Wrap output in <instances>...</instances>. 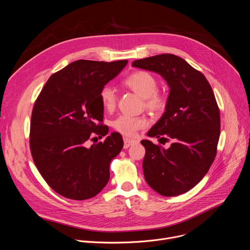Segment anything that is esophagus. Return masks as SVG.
<instances>
[{"instance_id": "esophagus-1", "label": "esophagus", "mask_w": 250, "mask_h": 250, "mask_svg": "<svg viewBox=\"0 0 250 250\" xmlns=\"http://www.w3.org/2000/svg\"><path fill=\"white\" fill-rule=\"evenodd\" d=\"M137 144V141L134 139H129V138H124V148H128L129 146Z\"/></svg>"}]
</instances>
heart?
I'll return each instance as SVG.
<instances>
[{"label":"heart","instance_id":"obj_1","mask_svg":"<svg viewBox=\"0 0 250 250\" xmlns=\"http://www.w3.org/2000/svg\"><path fill=\"white\" fill-rule=\"evenodd\" d=\"M123 83L127 89L144 98L145 106L148 111L154 114H160L165 110L167 98L157 90V79L151 73L145 70L134 71ZM99 98L105 110L112 111L115 109L118 97L116 91L111 86H103L100 90ZM147 125V120L145 117L121 116L115 121L114 127L125 136H134L138 130L146 128Z\"/></svg>","mask_w":250,"mask_h":250}]
</instances>
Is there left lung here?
Wrapping results in <instances>:
<instances>
[{"label":"left lung","instance_id":"left-lung-1","mask_svg":"<svg viewBox=\"0 0 250 250\" xmlns=\"http://www.w3.org/2000/svg\"><path fill=\"white\" fill-rule=\"evenodd\" d=\"M132 66L160 74L170 88L165 113L147 135L172 144L165 149L141 140L146 181L165 197L186 193L203 179L217 155L221 118L215 94L200 71L177 55L138 59Z\"/></svg>","mask_w":250,"mask_h":250}]
</instances>
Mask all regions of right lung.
Returning <instances> with one entry per match:
<instances>
[{
  "label": "right lung",
  "mask_w": 250,
  "mask_h": 250,
  "mask_svg": "<svg viewBox=\"0 0 250 250\" xmlns=\"http://www.w3.org/2000/svg\"><path fill=\"white\" fill-rule=\"evenodd\" d=\"M127 60H77L52 74L34 103L29 132L33 162L45 182L59 195L83 201L99 194L110 179V163L124 141L112 132L88 146L95 135L104 136V106L99 93Z\"/></svg>",
  "instance_id": "obj_1"
}]
</instances>
